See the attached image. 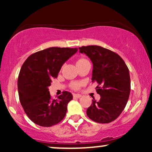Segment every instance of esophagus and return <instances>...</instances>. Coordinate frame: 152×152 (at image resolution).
I'll return each mask as SVG.
<instances>
[{"label":"esophagus","instance_id":"obj_1","mask_svg":"<svg viewBox=\"0 0 152 152\" xmlns=\"http://www.w3.org/2000/svg\"><path fill=\"white\" fill-rule=\"evenodd\" d=\"M73 96H74V98H77V99H78V98H80V97H81V96L80 95V94H74V95H73Z\"/></svg>","mask_w":152,"mask_h":152}]
</instances>
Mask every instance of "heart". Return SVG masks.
Listing matches in <instances>:
<instances>
[{"label": "heart", "mask_w": 152, "mask_h": 152, "mask_svg": "<svg viewBox=\"0 0 152 152\" xmlns=\"http://www.w3.org/2000/svg\"><path fill=\"white\" fill-rule=\"evenodd\" d=\"M86 61L87 60H86V59L84 58H80L77 61V63ZM71 87H72V88H74V89H78V88L80 87V83H78V82H74V83H71Z\"/></svg>", "instance_id": "1"}]
</instances>
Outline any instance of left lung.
<instances>
[{
	"label": "left lung",
	"instance_id": "left-lung-1",
	"mask_svg": "<svg viewBox=\"0 0 152 152\" xmlns=\"http://www.w3.org/2000/svg\"><path fill=\"white\" fill-rule=\"evenodd\" d=\"M93 63L92 82H96V92L101 99H94L86 110L88 118L94 121L107 124L114 121L124 109L131 91L128 67L116 53L99 46L78 48Z\"/></svg>",
	"mask_w": 152,
	"mask_h": 152
}]
</instances>
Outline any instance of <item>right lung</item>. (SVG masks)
Wrapping results in <instances>:
<instances>
[{"mask_svg": "<svg viewBox=\"0 0 152 152\" xmlns=\"http://www.w3.org/2000/svg\"><path fill=\"white\" fill-rule=\"evenodd\" d=\"M77 50L51 47L31 54L21 66L18 78L19 99L28 117L36 124L49 127L65 117L72 94L63 91L58 99H52L48 86L63 64Z\"/></svg>", "mask_w": 152, "mask_h": 152, "instance_id": "add662e5", "label": "right lung"}]
</instances>
